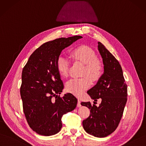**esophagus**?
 Instances as JSON below:
<instances>
[{"label": "esophagus", "mask_w": 146, "mask_h": 146, "mask_svg": "<svg viewBox=\"0 0 146 146\" xmlns=\"http://www.w3.org/2000/svg\"><path fill=\"white\" fill-rule=\"evenodd\" d=\"M77 106H78V107H80V106H81V105H80V99H78V101Z\"/></svg>", "instance_id": "1"}]
</instances>
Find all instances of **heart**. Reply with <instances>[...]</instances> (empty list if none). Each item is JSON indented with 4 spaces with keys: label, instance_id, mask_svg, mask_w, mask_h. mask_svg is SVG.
<instances>
[{
    "label": "heart",
    "instance_id": "obj_1",
    "mask_svg": "<svg viewBox=\"0 0 146 146\" xmlns=\"http://www.w3.org/2000/svg\"><path fill=\"white\" fill-rule=\"evenodd\" d=\"M74 60L85 64L83 70L82 78L71 79L66 84V90L77 96H82L88 90L91 84V79L94 81L98 80L101 76L102 67L97 60L95 52L87 46H82L74 48L71 52ZM57 70L62 76L67 77L70 68L68 59L63 56H59L56 62Z\"/></svg>",
    "mask_w": 146,
    "mask_h": 146
}]
</instances>
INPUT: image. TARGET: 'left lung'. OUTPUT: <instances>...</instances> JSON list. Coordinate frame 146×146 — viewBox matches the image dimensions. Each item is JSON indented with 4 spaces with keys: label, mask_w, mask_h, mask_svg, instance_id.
I'll use <instances>...</instances> for the list:
<instances>
[{
    "label": "left lung",
    "mask_w": 146,
    "mask_h": 146,
    "mask_svg": "<svg viewBox=\"0 0 146 146\" xmlns=\"http://www.w3.org/2000/svg\"><path fill=\"white\" fill-rule=\"evenodd\" d=\"M98 50L103 59L104 72L87 93L95 102L99 99L102 102L99 106L90 102H81V105L90 110V116L82 125L88 133L104 138L114 132L120 121L127 102V89L119 62L100 42H98Z\"/></svg>",
    "instance_id": "8db88e82"
}]
</instances>
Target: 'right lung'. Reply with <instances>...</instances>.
Here are the masks:
<instances>
[{
	"label": "right lung",
	"mask_w": 146,
	"mask_h": 146,
	"mask_svg": "<svg viewBox=\"0 0 146 146\" xmlns=\"http://www.w3.org/2000/svg\"><path fill=\"white\" fill-rule=\"evenodd\" d=\"M82 38L76 35L44 43L30 56L23 69L20 95L23 111L31 128L41 135L58 133L62 115L76 107L78 100L72 94L58 96L64 85L56 62L63 49Z\"/></svg>",
	"instance_id": "1"
}]
</instances>
